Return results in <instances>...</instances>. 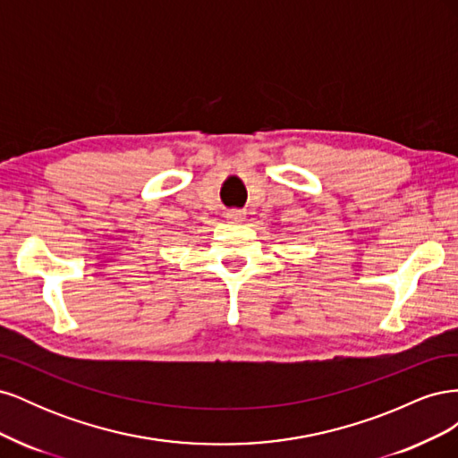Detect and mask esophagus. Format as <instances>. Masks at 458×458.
<instances>
[{
  "label": "esophagus",
  "mask_w": 458,
  "mask_h": 458,
  "mask_svg": "<svg viewBox=\"0 0 458 458\" xmlns=\"http://www.w3.org/2000/svg\"><path fill=\"white\" fill-rule=\"evenodd\" d=\"M227 219L234 221V224H239V221L244 219V212L242 210H229L227 212Z\"/></svg>",
  "instance_id": "1"
}]
</instances>
